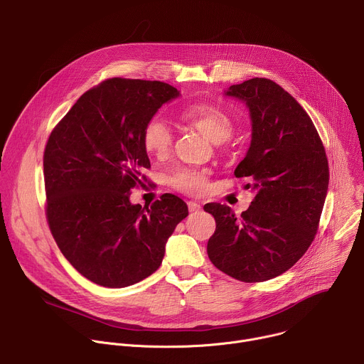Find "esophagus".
Listing matches in <instances>:
<instances>
[{
	"label": "esophagus",
	"instance_id": "obj_1",
	"mask_svg": "<svg viewBox=\"0 0 364 364\" xmlns=\"http://www.w3.org/2000/svg\"><path fill=\"white\" fill-rule=\"evenodd\" d=\"M187 205H188V212H191V213L201 210V205L198 203H196V201H188Z\"/></svg>",
	"mask_w": 364,
	"mask_h": 364
}]
</instances>
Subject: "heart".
I'll return each mask as SVG.
<instances>
[{
	"instance_id": "heart-1",
	"label": "heart",
	"mask_w": 364,
	"mask_h": 364,
	"mask_svg": "<svg viewBox=\"0 0 364 364\" xmlns=\"http://www.w3.org/2000/svg\"><path fill=\"white\" fill-rule=\"evenodd\" d=\"M178 119L201 132L207 139L220 144L233 134L235 124L230 115L210 103H193L178 112ZM141 144L144 149L157 160H166L174 144V135L170 127L159 117L151 118L142 128ZM167 183L171 188L188 194H203L209 184V171L181 167L170 173Z\"/></svg>"
}]
</instances>
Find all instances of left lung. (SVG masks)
Segmentation results:
<instances>
[{
  "instance_id": "1",
  "label": "left lung",
  "mask_w": 364,
  "mask_h": 364,
  "mask_svg": "<svg viewBox=\"0 0 364 364\" xmlns=\"http://www.w3.org/2000/svg\"><path fill=\"white\" fill-rule=\"evenodd\" d=\"M229 96L246 102L252 142L235 170L255 190L237 218L230 207L207 203L216 230L207 242L212 264L242 282L272 279L294 267L313 243L328 190V160L308 114L278 83L253 77Z\"/></svg>"
}]
</instances>
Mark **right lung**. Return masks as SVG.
<instances>
[{"label":"right lung","instance_id":"obj_1","mask_svg":"<svg viewBox=\"0 0 364 364\" xmlns=\"http://www.w3.org/2000/svg\"><path fill=\"white\" fill-rule=\"evenodd\" d=\"M178 96L164 82L112 77L85 92L51 131L43 155L46 218L59 249L89 281L124 288L163 262L166 242L187 204L166 193L131 204L151 168L144 125Z\"/></svg>","mask_w":364,"mask_h":364}]
</instances>
